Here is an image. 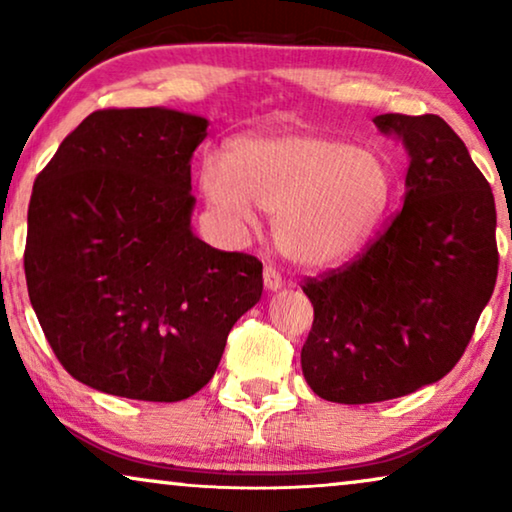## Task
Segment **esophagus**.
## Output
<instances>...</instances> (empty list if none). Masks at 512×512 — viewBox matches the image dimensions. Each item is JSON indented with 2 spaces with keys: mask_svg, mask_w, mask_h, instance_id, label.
Returning a JSON list of instances; mask_svg holds the SVG:
<instances>
[{
  "mask_svg": "<svg viewBox=\"0 0 512 512\" xmlns=\"http://www.w3.org/2000/svg\"><path fill=\"white\" fill-rule=\"evenodd\" d=\"M263 284H265V291H279V289H282V277H279V272L272 268V265H265Z\"/></svg>",
  "mask_w": 512,
  "mask_h": 512,
  "instance_id": "34e87169",
  "label": "esophagus"
}]
</instances>
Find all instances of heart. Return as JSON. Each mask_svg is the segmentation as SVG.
I'll return each instance as SVG.
<instances>
[{"label":"heart","mask_w":512,"mask_h":512,"mask_svg":"<svg viewBox=\"0 0 512 512\" xmlns=\"http://www.w3.org/2000/svg\"><path fill=\"white\" fill-rule=\"evenodd\" d=\"M202 193L237 228L256 226L254 205L275 219L279 249L324 270L370 240L394 193V172L377 151L317 132L240 137L223 165L205 163Z\"/></svg>","instance_id":"b5f03b06"}]
</instances>
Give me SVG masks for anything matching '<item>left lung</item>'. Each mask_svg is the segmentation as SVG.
<instances>
[{"label":"left lung","instance_id":"left-lung-1","mask_svg":"<svg viewBox=\"0 0 512 512\" xmlns=\"http://www.w3.org/2000/svg\"><path fill=\"white\" fill-rule=\"evenodd\" d=\"M410 165L401 214L359 261L307 279L314 307L300 363L326 401L361 405L438 382L464 354L499 270L487 179L436 114L373 118Z\"/></svg>","mask_w":512,"mask_h":512}]
</instances>
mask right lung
Segmentation results:
<instances>
[{"instance_id": "add662e5", "label": "right lung", "mask_w": 512, "mask_h": 512, "mask_svg": "<svg viewBox=\"0 0 512 512\" xmlns=\"http://www.w3.org/2000/svg\"><path fill=\"white\" fill-rule=\"evenodd\" d=\"M202 116L102 109L34 181L25 277L48 345L74 380L135 401L193 396L263 293L258 258L193 233Z\"/></svg>"}]
</instances>
